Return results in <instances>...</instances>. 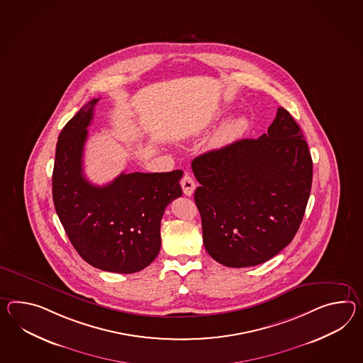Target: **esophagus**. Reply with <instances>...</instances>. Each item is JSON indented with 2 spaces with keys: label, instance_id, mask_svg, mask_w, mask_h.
I'll list each match as a JSON object with an SVG mask.
<instances>
[{
  "label": "esophagus",
  "instance_id": "obj_1",
  "mask_svg": "<svg viewBox=\"0 0 363 363\" xmlns=\"http://www.w3.org/2000/svg\"><path fill=\"white\" fill-rule=\"evenodd\" d=\"M181 186H182L184 194L187 195V196H190V195H193V193H194L195 182L191 176L185 174L184 178H182V181H181Z\"/></svg>",
  "mask_w": 363,
  "mask_h": 363
}]
</instances>
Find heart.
<instances>
[{"label": "heart", "mask_w": 363, "mask_h": 363, "mask_svg": "<svg viewBox=\"0 0 363 363\" xmlns=\"http://www.w3.org/2000/svg\"><path fill=\"white\" fill-rule=\"evenodd\" d=\"M249 128V121L244 116H238L230 122L224 124L220 131L215 135L213 144L215 147H224L230 143L236 142Z\"/></svg>", "instance_id": "obj_1"}]
</instances>
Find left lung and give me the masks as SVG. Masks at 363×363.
Wrapping results in <instances>:
<instances>
[{
  "label": "left lung",
  "instance_id": "8db88e82",
  "mask_svg": "<svg viewBox=\"0 0 363 363\" xmlns=\"http://www.w3.org/2000/svg\"><path fill=\"white\" fill-rule=\"evenodd\" d=\"M203 244L228 267L265 262L299 230L312 186L301 127L279 107L267 133L210 150L191 162Z\"/></svg>",
  "mask_w": 363,
  "mask_h": 363
}]
</instances>
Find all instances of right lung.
Masks as SVG:
<instances>
[{"label": "right lung", "instance_id": "add662e5", "mask_svg": "<svg viewBox=\"0 0 363 363\" xmlns=\"http://www.w3.org/2000/svg\"><path fill=\"white\" fill-rule=\"evenodd\" d=\"M98 99L64 125L52 173L55 210L82 259L104 272L131 274L157 257L168 204L182 195V170L122 173L105 186L84 176L82 155Z\"/></svg>", "mask_w": 363, "mask_h": 363}]
</instances>
